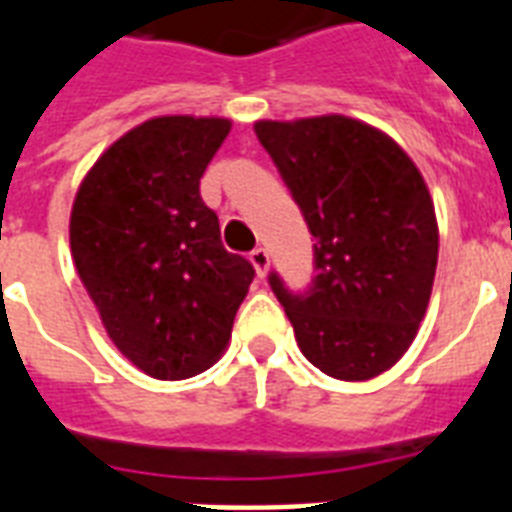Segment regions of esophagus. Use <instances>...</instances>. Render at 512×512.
Masks as SVG:
<instances>
[{"instance_id": "esophagus-1", "label": "esophagus", "mask_w": 512, "mask_h": 512, "mask_svg": "<svg viewBox=\"0 0 512 512\" xmlns=\"http://www.w3.org/2000/svg\"><path fill=\"white\" fill-rule=\"evenodd\" d=\"M249 260H252V265H255L257 276L265 279V276H268V268H271V255H268V249L255 247L252 252H249Z\"/></svg>"}]
</instances>
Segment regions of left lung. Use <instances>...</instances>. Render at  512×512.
Here are the masks:
<instances>
[{
  "label": "left lung",
  "mask_w": 512,
  "mask_h": 512,
  "mask_svg": "<svg viewBox=\"0 0 512 512\" xmlns=\"http://www.w3.org/2000/svg\"><path fill=\"white\" fill-rule=\"evenodd\" d=\"M255 132L316 239L305 295L271 273L303 356L345 382L388 372L417 337L438 263L436 207L417 164L340 114L260 119Z\"/></svg>",
  "instance_id": "left-lung-1"
}]
</instances>
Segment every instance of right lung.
<instances>
[{
	"mask_svg": "<svg viewBox=\"0 0 512 512\" xmlns=\"http://www.w3.org/2000/svg\"><path fill=\"white\" fill-rule=\"evenodd\" d=\"M223 116H154L100 154L71 207V257L114 345L154 380L215 364L255 268L220 241L199 180Z\"/></svg>",
	"mask_w": 512,
	"mask_h": 512,
	"instance_id": "obj_1",
	"label": "right lung"
}]
</instances>
